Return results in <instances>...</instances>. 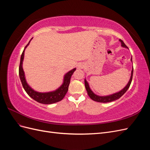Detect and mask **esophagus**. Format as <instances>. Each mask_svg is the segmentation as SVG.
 I'll return each instance as SVG.
<instances>
[{"instance_id":"obj_1","label":"esophagus","mask_w":150,"mask_h":150,"mask_svg":"<svg viewBox=\"0 0 150 150\" xmlns=\"http://www.w3.org/2000/svg\"><path fill=\"white\" fill-rule=\"evenodd\" d=\"M84 65L83 64H79V65H78V69H83L84 68Z\"/></svg>"}]
</instances>
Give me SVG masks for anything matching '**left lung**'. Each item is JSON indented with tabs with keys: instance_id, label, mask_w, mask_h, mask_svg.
Returning <instances> with one entry per match:
<instances>
[{
	"instance_id": "left-lung-1",
	"label": "left lung",
	"mask_w": 150,
	"mask_h": 150,
	"mask_svg": "<svg viewBox=\"0 0 150 150\" xmlns=\"http://www.w3.org/2000/svg\"><path fill=\"white\" fill-rule=\"evenodd\" d=\"M120 42L121 44V46L122 47H125L128 49V47H127L125 44L124 43V42L122 41V40L120 39ZM131 61L132 62V56H131ZM133 67L132 68V70H131V76H130V79L128 81V84H126V86L124 88H122L120 91L113 93L110 95H107V96H99V95H97L96 94H95L93 91L91 89L89 83L86 80V79H84V83H85V88L86 91H87L88 94L89 95V96L90 97V98L93 99V101H96V102H99V103H109V102H111V101H114L115 100H117V99H120L122 95H123L126 91L128 89V88H129V86L131 83V81H132V78H133Z\"/></svg>"
}]
</instances>
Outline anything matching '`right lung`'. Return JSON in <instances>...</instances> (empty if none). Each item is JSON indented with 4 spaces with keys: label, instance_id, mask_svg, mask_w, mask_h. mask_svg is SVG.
<instances>
[{
    "label": "right lung",
    "instance_id": "obj_1",
    "mask_svg": "<svg viewBox=\"0 0 150 150\" xmlns=\"http://www.w3.org/2000/svg\"><path fill=\"white\" fill-rule=\"evenodd\" d=\"M32 39H33V38L30 40V41L29 42L28 45L25 47L21 57L19 73L20 79L21 81L22 86H23V88L25 91V92L28 93V94L30 98H32L33 99H34L35 101L39 103L44 104H50L60 101L64 98L65 95L67 92L68 88H69V85L70 83L71 78L72 74H73L74 72L76 71V68H74V69H72L71 71L66 72L64 76L62 84L56 90L44 93L36 91L32 88L28 84V82H27L25 76V72L24 71L23 67H22V64H23V61L24 58L25 50L26 47L29 46V44H30V42Z\"/></svg>",
    "mask_w": 150,
    "mask_h": 150
}]
</instances>
